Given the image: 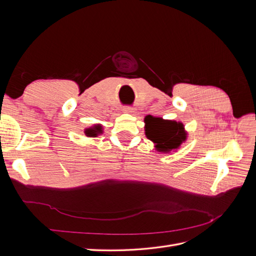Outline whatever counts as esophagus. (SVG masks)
<instances>
[{
	"label": "esophagus",
	"instance_id": "1",
	"mask_svg": "<svg viewBox=\"0 0 256 256\" xmlns=\"http://www.w3.org/2000/svg\"><path fill=\"white\" fill-rule=\"evenodd\" d=\"M122 112L124 113H132L134 112V108L131 106H122Z\"/></svg>",
	"mask_w": 256,
	"mask_h": 256
}]
</instances>
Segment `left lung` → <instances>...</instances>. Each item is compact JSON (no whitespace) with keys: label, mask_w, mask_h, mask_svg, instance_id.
<instances>
[{"label":"left lung","mask_w":256,"mask_h":256,"mask_svg":"<svg viewBox=\"0 0 256 256\" xmlns=\"http://www.w3.org/2000/svg\"><path fill=\"white\" fill-rule=\"evenodd\" d=\"M144 120L146 122L145 134L156 143V148L159 152H166L175 150L186 140V132L182 122L152 118V115H147Z\"/></svg>","instance_id":"1"}]
</instances>
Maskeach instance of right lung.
<instances>
[{
  "label": "right lung",
  "instance_id": "1",
  "mask_svg": "<svg viewBox=\"0 0 256 256\" xmlns=\"http://www.w3.org/2000/svg\"><path fill=\"white\" fill-rule=\"evenodd\" d=\"M102 130L100 126H95V127L88 128L85 130V134L88 136H96L98 134H102Z\"/></svg>",
  "mask_w": 256,
  "mask_h": 256
}]
</instances>
